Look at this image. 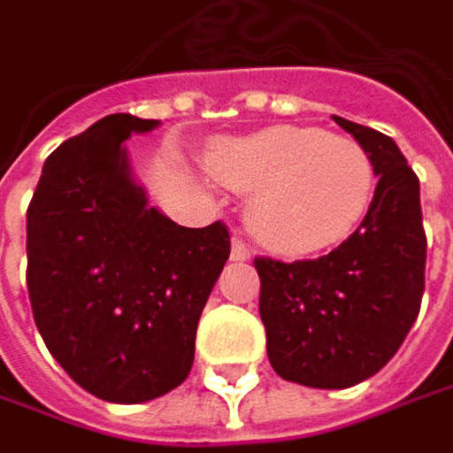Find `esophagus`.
Listing matches in <instances>:
<instances>
[{"instance_id":"34e87169","label":"esophagus","mask_w":453,"mask_h":453,"mask_svg":"<svg viewBox=\"0 0 453 453\" xmlns=\"http://www.w3.org/2000/svg\"><path fill=\"white\" fill-rule=\"evenodd\" d=\"M250 257H252V250H250L240 237H234V240H232V260H234V263H244V260H250Z\"/></svg>"}]
</instances>
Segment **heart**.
I'll list each match as a JSON object with an SVG mask.
<instances>
[{"label":"heart","mask_w":453,"mask_h":453,"mask_svg":"<svg viewBox=\"0 0 453 453\" xmlns=\"http://www.w3.org/2000/svg\"><path fill=\"white\" fill-rule=\"evenodd\" d=\"M206 165L219 182L252 196L247 224L280 255H309L345 240L373 196L366 149L322 128L271 126L221 139L209 149Z\"/></svg>","instance_id":"obj_1"}]
</instances>
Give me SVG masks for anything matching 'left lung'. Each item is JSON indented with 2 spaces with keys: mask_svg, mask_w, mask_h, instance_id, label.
<instances>
[{
  "mask_svg": "<svg viewBox=\"0 0 453 453\" xmlns=\"http://www.w3.org/2000/svg\"><path fill=\"white\" fill-rule=\"evenodd\" d=\"M333 118L379 175L361 226L317 260L255 257L271 366L314 389H345L384 369L418 319L426 288L418 175L389 136Z\"/></svg>",
  "mask_w": 453,
  "mask_h": 453,
  "instance_id": "left-lung-1",
  "label": "left lung"
}]
</instances>
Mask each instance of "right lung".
Returning <instances> with one entry per match:
<instances>
[{
  "label": "right lung",
  "mask_w": 453,
  "mask_h": 453,
  "mask_svg": "<svg viewBox=\"0 0 453 453\" xmlns=\"http://www.w3.org/2000/svg\"><path fill=\"white\" fill-rule=\"evenodd\" d=\"M159 120L105 115L43 165L27 206V294L50 356L118 404L190 373L196 330L229 257V229L180 226L131 175L123 142Z\"/></svg>",
  "instance_id": "add662e5"
}]
</instances>
